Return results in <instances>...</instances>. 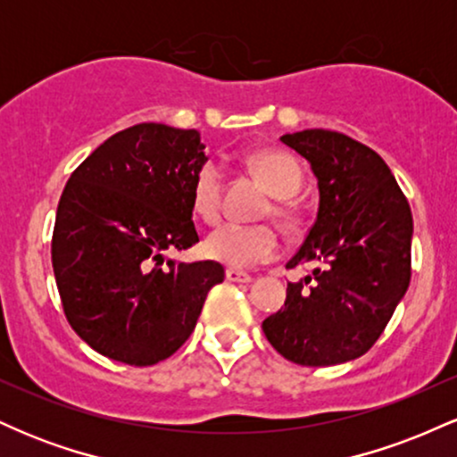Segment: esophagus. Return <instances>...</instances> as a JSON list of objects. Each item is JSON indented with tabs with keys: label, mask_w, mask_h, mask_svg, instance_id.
Instances as JSON below:
<instances>
[{
	"label": "esophagus",
	"mask_w": 457,
	"mask_h": 457,
	"mask_svg": "<svg viewBox=\"0 0 457 457\" xmlns=\"http://www.w3.org/2000/svg\"><path fill=\"white\" fill-rule=\"evenodd\" d=\"M225 279L232 281V283H249L253 277L249 275V272L245 270H238V269H228L225 270Z\"/></svg>",
	"instance_id": "34e87169"
}]
</instances>
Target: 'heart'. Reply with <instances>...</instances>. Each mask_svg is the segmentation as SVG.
I'll return each instance as SVG.
<instances>
[{"label":"heart","mask_w":457,"mask_h":457,"mask_svg":"<svg viewBox=\"0 0 457 457\" xmlns=\"http://www.w3.org/2000/svg\"><path fill=\"white\" fill-rule=\"evenodd\" d=\"M249 167L258 174L266 188L279 199H290L303 185V170L295 156L281 150H258L249 154ZM221 193L223 178L217 162L206 161L195 171L191 187L193 212L206 223H214L221 217ZM275 214L287 228L296 223V214L286 202L277 204ZM279 251V238L269 225H236L225 223L212 229L204 240V253L211 260L232 266V269H246L258 262L275 258Z\"/></svg>","instance_id":"b5f03b06"}]
</instances>
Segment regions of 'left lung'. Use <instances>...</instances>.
Here are the masks:
<instances>
[{"mask_svg": "<svg viewBox=\"0 0 457 457\" xmlns=\"http://www.w3.org/2000/svg\"><path fill=\"white\" fill-rule=\"evenodd\" d=\"M318 180V214L287 266L313 262L287 283L286 303L262 322L287 361L348 363L385 330L411 283L412 214L389 165L348 135L307 129L283 135Z\"/></svg>", "mask_w": 457, "mask_h": 457, "instance_id": "obj_1", "label": "left lung"}]
</instances>
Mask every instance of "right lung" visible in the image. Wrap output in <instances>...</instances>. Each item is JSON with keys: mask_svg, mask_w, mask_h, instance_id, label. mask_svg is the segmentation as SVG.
<instances>
[{"mask_svg": "<svg viewBox=\"0 0 457 457\" xmlns=\"http://www.w3.org/2000/svg\"><path fill=\"white\" fill-rule=\"evenodd\" d=\"M204 150L195 129L137 124L103 141L62 193L57 290L75 333L107 359L141 367L174 354L223 281L217 262L167 260L199 240L191 187Z\"/></svg>", "mask_w": 457, "mask_h": 457, "instance_id": "right-lung-1", "label": "right lung"}]
</instances>
